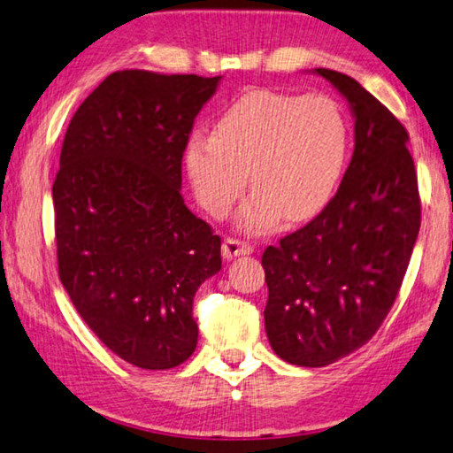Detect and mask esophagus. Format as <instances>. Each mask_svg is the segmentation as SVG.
Masks as SVG:
<instances>
[{
	"label": "esophagus",
	"mask_w": 453,
	"mask_h": 453,
	"mask_svg": "<svg viewBox=\"0 0 453 453\" xmlns=\"http://www.w3.org/2000/svg\"><path fill=\"white\" fill-rule=\"evenodd\" d=\"M253 247H250L249 242L239 241V239H225L222 242V257L226 258V261H231L234 257H242V255H250L253 253Z\"/></svg>",
	"instance_id": "1"
}]
</instances>
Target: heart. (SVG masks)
<instances>
[{
    "label": "heart",
    "mask_w": 453,
    "mask_h": 453,
    "mask_svg": "<svg viewBox=\"0 0 453 453\" xmlns=\"http://www.w3.org/2000/svg\"><path fill=\"white\" fill-rule=\"evenodd\" d=\"M349 120L327 94L255 90L219 116L212 134L184 146V168L198 204L222 217L247 188L242 231L261 234L280 217L307 220L331 203L349 158Z\"/></svg>",
    "instance_id": "1"
}]
</instances>
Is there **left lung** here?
Here are the masks:
<instances>
[{"label": "left lung", "mask_w": 453, "mask_h": 453, "mask_svg": "<svg viewBox=\"0 0 453 453\" xmlns=\"http://www.w3.org/2000/svg\"><path fill=\"white\" fill-rule=\"evenodd\" d=\"M349 104L355 150L321 214L263 253L265 331L280 359L325 367L359 349L394 305L418 241V174L402 122L345 73L315 68Z\"/></svg>", "instance_id": "1"}]
</instances>
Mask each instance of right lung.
Wrapping results in <instances>:
<instances>
[{
    "label": "right lung",
    "instance_id": "right-lung-1",
    "mask_svg": "<svg viewBox=\"0 0 453 453\" xmlns=\"http://www.w3.org/2000/svg\"><path fill=\"white\" fill-rule=\"evenodd\" d=\"M220 76L114 72L81 102L51 188L59 280L110 351L173 369L196 349L192 301L220 236L184 204L182 154Z\"/></svg>",
    "mask_w": 453,
    "mask_h": 453
}]
</instances>
